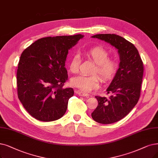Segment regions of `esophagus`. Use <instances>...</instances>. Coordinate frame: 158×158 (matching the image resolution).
<instances>
[{"mask_svg":"<svg viewBox=\"0 0 158 158\" xmlns=\"http://www.w3.org/2000/svg\"><path fill=\"white\" fill-rule=\"evenodd\" d=\"M77 93L80 97H89V94L88 93L83 92V91H77Z\"/></svg>","mask_w":158,"mask_h":158,"instance_id":"1","label":"esophagus"}]
</instances>
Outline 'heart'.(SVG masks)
Listing matches in <instances>:
<instances>
[{"instance_id": "obj_1", "label": "heart", "mask_w": 158, "mask_h": 158, "mask_svg": "<svg viewBox=\"0 0 158 158\" xmlns=\"http://www.w3.org/2000/svg\"><path fill=\"white\" fill-rule=\"evenodd\" d=\"M84 54L87 58L92 60L94 65L90 76L80 75L73 77L71 80V84L81 91L89 92L96 89L100 83V76L104 81H107L114 77L118 69V64L116 60L109 58V52L102 47H94L85 50ZM80 58L77 55H73L69 64V71L73 74L78 72ZM98 74L97 75L96 74Z\"/></svg>"}]
</instances>
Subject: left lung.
<instances>
[{"mask_svg": "<svg viewBox=\"0 0 158 158\" xmlns=\"http://www.w3.org/2000/svg\"><path fill=\"white\" fill-rule=\"evenodd\" d=\"M110 43L118 50L119 68L106 89L109 98L96 96L98 106L91 113L94 121L101 124L116 123L127 116L139 99L143 76V63L131 43L116 34L93 35Z\"/></svg>", "mask_w": 158, "mask_h": 158, "instance_id": "obj_1", "label": "left lung"}]
</instances>
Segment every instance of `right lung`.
<instances>
[{"instance_id": "add662e5", "label": "right lung", "mask_w": 158, "mask_h": 158, "mask_svg": "<svg viewBox=\"0 0 158 158\" xmlns=\"http://www.w3.org/2000/svg\"><path fill=\"white\" fill-rule=\"evenodd\" d=\"M83 35L47 37L22 52L17 72L18 98L29 114L41 121L58 120L65 113L73 88L65 67L69 50Z\"/></svg>"}]
</instances>
